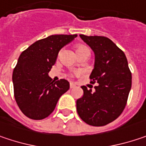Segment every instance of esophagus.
<instances>
[{
  "label": "esophagus",
  "mask_w": 146,
  "mask_h": 146,
  "mask_svg": "<svg viewBox=\"0 0 146 146\" xmlns=\"http://www.w3.org/2000/svg\"><path fill=\"white\" fill-rule=\"evenodd\" d=\"M74 87H75V84L73 83H70V88H73Z\"/></svg>",
  "instance_id": "obj_1"
}]
</instances>
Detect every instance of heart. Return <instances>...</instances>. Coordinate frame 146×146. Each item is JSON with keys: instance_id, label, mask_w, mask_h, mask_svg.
Instances as JSON below:
<instances>
[{"instance_id": "1", "label": "heart", "mask_w": 146, "mask_h": 146, "mask_svg": "<svg viewBox=\"0 0 146 146\" xmlns=\"http://www.w3.org/2000/svg\"><path fill=\"white\" fill-rule=\"evenodd\" d=\"M76 53L77 54H81V53H87L89 55L90 53V51L89 49L86 46H84V45H79L76 47Z\"/></svg>"}]
</instances>
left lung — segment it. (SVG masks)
<instances>
[{
    "instance_id": "left-lung-1",
    "label": "left lung",
    "mask_w": 146,
    "mask_h": 146,
    "mask_svg": "<svg viewBox=\"0 0 146 146\" xmlns=\"http://www.w3.org/2000/svg\"><path fill=\"white\" fill-rule=\"evenodd\" d=\"M94 53L91 83L95 90L81 88L84 95L76 102L77 112L86 124L104 126L123 112L131 88L132 76L125 54L105 36L79 35Z\"/></svg>"
}]
</instances>
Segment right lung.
<instances>
[{
	"mask_svg": "<svg viewBox=\"0 0 146 146\" xmlns=\"http://www.w3.org/2000/svg\"><path fill=\"white\" fill-rule=\"evenodd\" d=\"M52 35L34 42L20 55L13 70L14 96L27 117L42 119L54 110L59 98L69 89V82H55L49 77L59 51L77 36Z\"/></svg>",
	"mask_w": 146,
	"mask_h": 146,
	"instance_id": "right-lung-1",
	"label": "right lung"
}]
</instances>
